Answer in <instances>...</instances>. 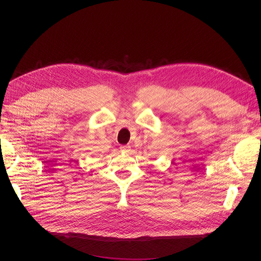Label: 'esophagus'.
<instances>
[{"label":"esophagus","mask_w":261,"mask_h":261,"mask_svg":"<svg viewBox=\"0 0 261 261\" xmlns=\"http://www.w3.org/2000/svg\"><path fill=\"white\" fill-rule=\"evenodd\" d=\"M119 149H120L121 152L125 153V152H128V151H129V150H130V146H129V145H123V146H120Z\"/></svg>","instance_id":"esophagus-1"}]
</instances>
